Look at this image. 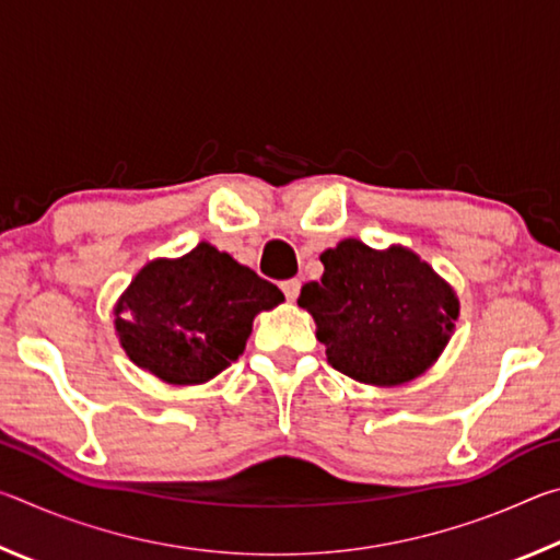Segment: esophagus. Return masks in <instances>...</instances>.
Wrapping results in <instances>:
<instances>
[{
	"mask_svg": "<svg viewBox=\"0 0 560 560\" xmlns=\"http://www.w3.org/2000/svg\"><path fill=\"white\" fill-rule=\"evenodd\" d=\"M281 291H283V296H287L289 301H296L299 299V291H301V281L299 279L281 281Z\"/></svg>",
	"mask_w": 560,
	"mask_h": 560,
	"instance_id": "34e87169",
	"label": "esophagus"
}]
</instances>
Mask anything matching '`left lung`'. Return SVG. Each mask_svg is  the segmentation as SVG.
<instances>
[{"mask_svg":"<svg viewBox=\"0 0 560 560\" xmlns=\"http://www.w3.org/2000/svg\"><path fill=\"white\" fill-rule=\"evenodd\" d=\"M324 277L299 306L316 320L328 363L358 383L397 387L438 363L459 318L454 289L402 244L340 240L320 254Z\"/></svg>","mask_w":560,"mask_h":560,"instance_id":"1","label":"left lung"}]
</instances>
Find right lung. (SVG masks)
I'll list each match as a JSON object with an SVG mask.
<instances>
[{"label": "right lung", "instance_id": "obj_1", "mask_svg": "<svg viewBox=\"0 0 560 560\" xmlns=\"http://www.w3.org/2000/svg\"><path fill=\"white\" fill-rule=\"evenodd\" d=\"M283 301L273 283L200 242L140 269L113 306L126 355L167 385H202L244 353L261 311Z\"/></svg>", "mask_w": 560, "mask_h": 560}]
</instances>
